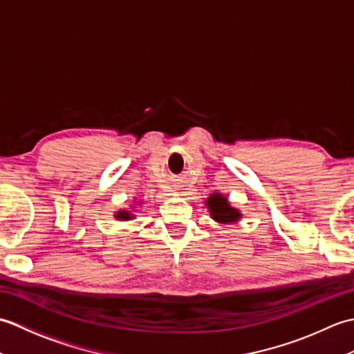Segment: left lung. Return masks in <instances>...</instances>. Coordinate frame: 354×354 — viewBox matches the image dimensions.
<instances>
[{
	"mask_svg": "<svg viewBox=\"0 0 354 354\" xmlns=\"http://www.w3.org/2000/svg\"><path fill=\"white\" fill-rule=\"evenodd\" d=\"M205 204H207V208L209 209V216L219 223H232V222H237L240 217H242L239 209L231 207L228 199L221 193L209 194V198L207 199Z\"/></svg>",
	"mask_w": 354,
	"mask_h": 354,
	"instance_id": "1",
	"label": "left lung"
}]
</instances>
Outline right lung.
Instances as JSON below:
<instances>
[{
  "label": "right lung",
  "mask_w": 354,
  "mask_h": 354,
  "mask_svg": "<svg viewBox=\"0 0 354 354\" xmlns=\"http://www.w3.org/2000/svg\"><path fill=\"white\" fill-rule=\"evenodd\" d=\"M115 219H118V221H131V219H133V214L131 213V209H120V212L115 213Z\"/></svg>",
  "instance_id": "add662e5"
}]
</instances>
